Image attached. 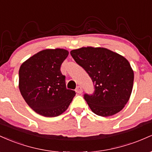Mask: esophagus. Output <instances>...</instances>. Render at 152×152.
Here are the masks:
<instances>
[{"instance_id":"1","label":"esophagus","mask_w":152,"mask_h":152,"mask_svg":"<svg viewBox=\"0 0 152 152\" xmlns=\"http://www.w3.org/2000/svg\"><path fill=\"white\" fill-rule=\"evenodd\" d=\"M76 91L77 92L78 94H81L82 91H83V90H82V88H81V86H78L77 87H76Z\"/></svg>"}]
</instances>
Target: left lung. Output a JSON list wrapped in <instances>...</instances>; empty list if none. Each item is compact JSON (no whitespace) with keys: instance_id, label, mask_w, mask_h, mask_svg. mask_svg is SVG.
Masks as SVG:
<instances>
[{"instance_id":"left-lung-1","label":"left lung","mask_w":152,"mask_h":152,"mask_svg":"<svg viewBox=\"0 0 152 152\" xmlns=\"http://www.w3.org/2000/svg\"><path fill=\"white\" fill-rule=\"evenodd\" d=\"M71 55L91 78L93 94L83 96L94 114L109 116L123 109L130 98L134 71L122 56L105 48L83 47Z\"/></svg>"}]
</instances>
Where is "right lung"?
I'll use <instances>...</instances> for the list:
<instances>
[{
  "mask_svg": "<svg viewBox=\"0 0 152 152\" xmlns=\"http://www.w3.org/2000/svg\"><path fill=\"white\" fill-rule=\"evenodd\" d=\"M69 51L63 48L38 52L22 64L19 69V89L24 100L38 114L46 117L61 115L76 95L66 88L61 66Z\"/></svg>",
  "mask_w": 152,
  "mask_h": 152,
  "instance_id": "right-lung-1",
  "label": "right lung"
}]
</instances>
